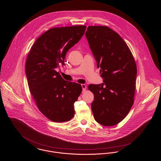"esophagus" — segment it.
I'll return each instance as SVG.
<instances>
[{
  "instance_id": "1",
  "label": "esophagus",
  "mask_w": 161,
  "mask_h": 161,
  "mask_svg": "<svg viewBox=\"0 0 161 161\" xmlns=\"http://www.w3.org/2000/svg\"><path fill=\"white\" fill-rule=\"evenodd\" d=\"M81 87L83 88V92H85L86 91V88H87L86 85L84 84H81Z\"/></svg>"
}]
</instances>
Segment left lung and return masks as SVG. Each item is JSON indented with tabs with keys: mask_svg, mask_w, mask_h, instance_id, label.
Masks as SVG:
<instances>
[{
	"mask_svg": "<svg viewBox=\"0 0 161 161\" xmlns=\"http://www.w3.org/2000/svg\"><path fill=\"white\" fill-rule=\"evenodd\" d=\"M86 36L104 83L88 86L94 95L91 108L97 122L104 126L120 123L134 103L137 68L129 46L106 26H89Z\"/></svg>",
	"mask_w": 161,
	"mask_h": 161,
	"instance_id": "left-lung-1",
	"label": "left lung"
}]
</instances>
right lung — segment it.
Instances as JSON below:
<instances>
[{
	"label": "right lung",
	"instance_id": "1",
	"mask_svg": "<svg viewBox=\"0 0 161 161\" xmlns=\"http://www.w3.org/2000/svg\"><path fill=\"white\" fill-rule=\"evenodd\" d=\"M85 25L49 29L31 46L25 63L29 89L39 110L51 121L63 123L74 116L80 84L65 81L55 69L84 35Z\"/></svg>",
	"mask_w": 161,
	"mask_h": 161
}]
</instances>
